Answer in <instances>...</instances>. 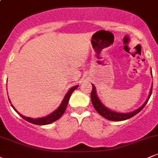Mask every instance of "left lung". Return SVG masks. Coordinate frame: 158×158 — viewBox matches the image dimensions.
Returning a JSON list of instances; mask_svg holds the SVG:
<instances>
[{"mask_svg": "<svg viewBox=\"0 0 158 158\" xmlns=\"http://www.w3.org/2000/svg\"><path fill=\"white\" fill-rule=\"evenodd\" d=\"M151 75L152 76V71H151ZM152 91V87L151 88V90H150L149 95H148L147 99H146V102H144V104H143L141 107H139V108H137V110H134V111L132 112H129V113H120V112L114 111V110H110L109 108H108L107 107L105 106V105L102 104V102H101L99 98L98 97L97 94V90H96V88L93 84H92V90H91V94H90V98H91V102L94 107V108H95L96 110H97L98 113L100 114L102 117H105V118L108 119V120L123 121L134 117V116L136 115L137 114H138L139 112L143 108H144L145 106L147 104L150 97H151Z\"/></svg>", "mask_w": 158, "mask_h": 158, "instance_id": "obj_1", "label": "left lung"}]
</instances>
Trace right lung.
Segmentation results:
<instances>
[{
    "label": "right lung",
    "mask_w": 158,
    "mask_h": 158,
    "mask_svg": "<svg viewBox=\"0 0 158 158\" xmlns=\"http://www.w3.org/2000/svg\"><path fill=\"white\" fill-rule=\"evenodd\" d=\"M78 87H79V85H76V86H73L72 87V88H70L68 91L67 92V94H65L64 99H63L62 102H61L60 106H59V108H58L56 110H54L52 113L44 117H40V118L35 119V118H31V117H25V116H23L22 114H20L19 112L15 109V107L12 106V104H11V106H12V108H13V109L15 110L23 119H24L25 120H27V122L31 123L32 124H35V125H39V126H41V125H48V124H50V123L55 122V121L57 120V119H59L61 116L63 115V114L64 113L65 110H66L67 106H68V103L69 99H70V95H71V94L73 93L74 90L77 89ZM9 100H10V99H9Z\"/></svg>",
    "instance_id": "add662e5"
}]
</instances>
